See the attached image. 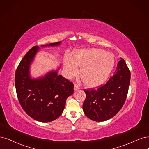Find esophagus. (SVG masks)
<instances>
[{"label": "esophagus", "mask_w": 149, "mask_h": 149, "mask_svg": "<svg viewBox=\"0 0 149 149\" xmlns=\"http://www.w3.org/2000/svg\"><path fill=\"white\" fill-rule=\"evenodd\" d=\"M74 90H75V91H77L78 90H79V89H80V86H79L78 85L75 84L74 87Z\"/></svg>", "instance_id": "obj_1"}]
</instances>
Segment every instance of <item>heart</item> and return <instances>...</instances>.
<instances>
[{
    "mask_svg": "<svg viewBox=\"0 0 149 149\" xmlns=\"http://www.w3.org/2000/svg\"><path fill=\"white\" fill-rule=\"evenodd\" d=\"M115 64L113 55L99 48H86L75 51L72 59L64 61V69L68 78L77 75L78 65L84 84L93 88L103 85L112 72Z\"/></svg>",
    "mask_w": 149,
    "mask_h": 149,
    "instance_id": "b5f03b06",
    "label": "heart"
}]
</instances>
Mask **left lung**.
Listing matches in <instances>:
<instances>
[{
  "label": "left lung",
  "instance_id": "left-lung-1",
  "mask_svg": "<svg viewBox=\"0 0 149 149\" xmlns=\"http://www.w3.org/2000/svg\"><path fill=\"white\" fill-rule=\"evenodd\" d=\"M130 71L120 58L115 74L107 83L96 90H85L83 111L86 116L96 122H104L114 117L122 109L128 94Z\"/></svg>",
  "mask_w": 149,
  "mask_h": 149
}]
</instances>
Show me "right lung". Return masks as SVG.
<instances>
[{
    "label": "right lung",
    "mask_w": 149,
    "mask_h": 149,
    "mask_svg": "<svg viewBox=\"0 0 149 149\" xmlns=\"http://www.w3.org/2000/svg\"><path fill=\"white\" fill-rule=\"evenodd\" d=\"M61 42L41 45V47H58ZM40 48L32 47L22 59L16 70L15 82L16 94L22 108L33 119L49 122L62 114L66 100L73 94L74 84L58 75L56 70L44 75L32 78L30 68Z\"/></svg>",
    "instance_id": "right-lung-1"
}]
</instances>
